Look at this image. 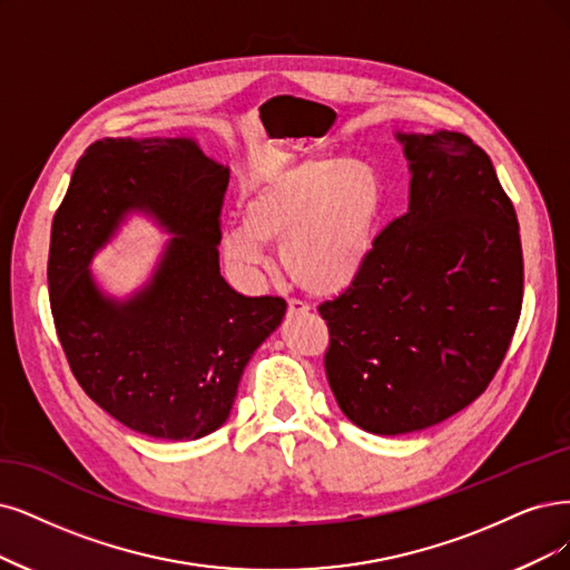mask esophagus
I'll use <instances>...</instances> for the list:
<instances>
[{"label":"esophagus","instance_id":"34e87169","mask_svg":"<svg viewBox=\"0 0 570 570\" xmlns=\"http://www.w3.org/2000/svg\"><path fill=\"white\" fill-rule=\"evenodd\" d=\"M307 309H309L307 303H303L298 298H291L288 301V314H301V312H307Z\"/></svg>","mask_w":570,"mask_h":570}]
</instances>
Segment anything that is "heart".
<instances>
[{
  "label": "heart",
  "mask_w": 570,
  "mask_h": 570,
  "mask_svg": "<svg viewBox=\"0 0 570 570\" xmlns=\"http://www.w3.org/2000/svg\"><path fill=\"white\" fill-rule=\"evenodd\" d=\"M383 214V185L362 159L307 155L272 168L242 202V225L223 232V253L244 274L267 265L282 244L293 282L335 293L362 272Z\"/></svg>",
  "instance_id": "1"
}]
</instances>
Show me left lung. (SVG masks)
Here are the masks:
<instances>
[{"label":"left lung","instance_id":"obj_1","mask_svg":"<svg viewBox=\"0 0 570 570\" xmlns=\"http://www.w3.org/2000/svg\"><path fill=\"white\" fill-rule=\"evenodd\" d=\"M396 138L413 174L409 210L320 305L335 402L385 436L432 428L487 392L523 301L517 210L491 157L455 131Z\"/></svg>","mask_w":570,"mask_h":570}]
</instances>
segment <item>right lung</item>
Here are the masks:
<instances>
[{
	"instance_id": "obj_1",
	"label": "right lung",
	"mask_w": 570,
	"mask_h": 570,
	"mask_svg": "<svg viewBox=\"0 0 570 570\" xmlns=\"http://www.w3.org/2000/svg\"><path fill=\"white\" fill-rule=\"evenodd\" d=\"M227 183L229 168L187 138H105L79 157L53 216L47 277L58 341L81 390L138 434L216 432L244 366L284 320V298L242 296L220 277ZM134 207L177 237L154 282L117 304L88 263Z\"/></svg>"
}]
</instances>
